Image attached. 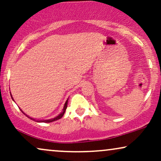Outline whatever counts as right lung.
Instances as JSON below:
<instances>
[{"label":"right lung","mask_w":161,"mask_h":161,"mask_svg":"<svg viewBox=\"0 0 161 161\" xmlns=\"http://www.w3.org/2000/svg\"><path fill=\"white\" fill-rule=\"evenodd\" d=\"M11 97H12V96H11ZM12 99H13V97H12ZM67 103H68V99H67V101H66V103H65V104H64V109H63V112L62 113H60V114H59L58 116H56V117H54V118H53V119H45V120H36V119H33V118H32V117H30V116H29L28 115H26V114H25V113L24 112H23V110H21V111L24 114H25V116H27V117H29V119H33V120H35V121H37V122H40V123H51V122H53V121H55V120H57V119H60V118L62 117L63 116H64V113H65V111H66V108H67Z\"/></svg>","instance_id":"obj_1"}]
</instances>
